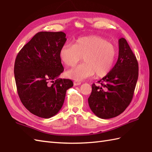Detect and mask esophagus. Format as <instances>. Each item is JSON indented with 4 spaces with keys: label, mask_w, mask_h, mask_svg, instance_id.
Wrapping results in <instances>:
<instances>
[{
    "label": "esophagus",
    "mask_w": 152,
    "mask_h": 152,
    "mask_svg": "<svg viewBox=\"0 0 152 152\" xmlns=\"http://www.w3.org/2000/svg\"><path fill=\"white\" fill-rule=\"evenodd\" d=\"M81 84L80 82H77V81H74L73 82V84L75 85V86H78V85H80Z\"/></svg>",
    "instance_id": "1"
}]
</instances>
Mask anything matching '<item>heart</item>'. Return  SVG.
Instances as JSON below:
<instances>
[{
    "instance_id": "heart-1",
    "label": "heart",
    "mask_w": 152,
    "mask_h": 152,
    "mask_svg": "<svg viewBox=\"0 0 152 152\" xmlns=\"http://www.w3.org/2000/svg\"><path fill=\"white\" fill-rule=\"evenodd\" d=\"M117 51L113 44L99 36L83 37L75 43L66 42L59 51V57L64 64L73 66L83 59L84 62L68 70L66 75L76 81L93 76L107 75L113 68Z\"/></svg>"
}]
</instances>
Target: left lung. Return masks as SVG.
Listing matches in <instances>:
<instances>
[{
	"mask_svg": "<svg viewBox=\"0 0 152 152\" xmlns=\"http://www.w3.org/2000/svg\"><path fill=\"white\" fill-rule=\"evenodd\" d=\"M119 57L112 70L92 84L88 104L94 113L101 119L119 115L130 104L139 75V65L126 40H119Z\"/></svg>",
	"mask_w": 152,
	"mask_h": 152,
	"instance_id": "obj_1",
	"label": "left lung"
}]
</instances>
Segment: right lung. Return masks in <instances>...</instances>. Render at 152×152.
I'll return each mask as SVG.
<instances>
[{"label": "right lung", "instance_id": "1", "mask_svg": "<svg viewBox=\"0 0 152 152\" xmlns=\"http://www.w3.org/2000/svg\"><path fill=\"white\" fill-rule=\"evenodd\" d=\"M66 41L64 32L40 31L17 55L14 75L17 93L29 112L48 119L62 108L72 80L57 79L64 68L59 51Z\"/></svg>", "mask_w": 152, "mask_h": 152}]
</instances>
